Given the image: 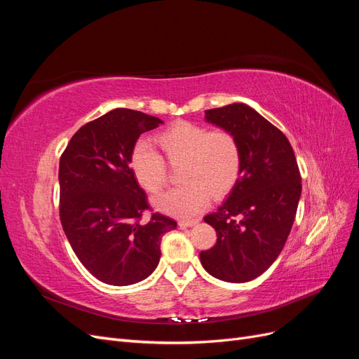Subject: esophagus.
<instances>
[{
    "mask_svg": "<svg viewBox=\"0 0 359 359\" xmlns=\"http://www.w3.org/2000/svg\"><path fill=\"white\" fill-rule=\"evenodd\" d=\"M199 220L198 219H193V220H180V227H182V229H186V227H191L194 224H198Z\"/></svg>",
    "mask_w": 359,
    "mask_h": 359,
    "instance_id": "obj_1",
    "label": "esophagus"
}]
</instances>
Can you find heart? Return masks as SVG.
<instances>
[{
  "label": "heart",
  "mask_w": 359,
  "mask_h": 359,
  "mask_svg": "<svg viewBox=\"0 0 359 359\" xmlns=\"http://www.w3.org/2000/svg\"><path fill=\"white\" fill-rule=\"evenodd\" d=\"M166 161L180 166L184 184L154 199L158 210L177 217L202 211L211 196L229 193L241 170V151L236 139L226 130H211L181 121L157 136ZM130 169L137 184L148 193H158L168 180L166 163L145 140H139L130 153Z\"/></svg>",
  "instance_id": "1"
}]
</instances>
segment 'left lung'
<instances>
[{"label":"left lung","mask_w":359,"mask_h":359,"mask_svg":"<svg viewBox=\"0 0 359 359\" xmlns=\"http://www.w3.org/2000/svg\"><path fill=\"white\" fill-rule=\"evenodd\" d=\"M205 121L235 136L241 170L219 210L203 217L217 232L201 264L212 277L245 283L283 250L301 198V175L287 137L244 103L205 111Z\"/></svg>","instance_id":"obj_1"}]
</instances>
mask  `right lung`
<instances>
[{"label": "right lung", "instance_id": "right-lung-1", "mask_svg": "<svg viewBox=\"0 0 359 359\" xmlns=\"http://www.w3.org/2000/svg\"><path fill=\"white\" fill-rule=\"evenodd\" d=\"M161 119L118 107L82 126L60 158V219L81 264L106 285L128 286L153 274L161 236L177 222L148 210L132 169L139 136Z\"/></svg>", "mask_w": 359, "mask_h": 359}]
</instances>
